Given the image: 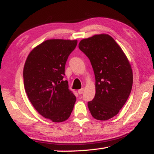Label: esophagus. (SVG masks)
Wrapping results in <instances>:
<instances>
[{
    "instance_id": "34e87169",
    "label": "esophagus",
    "mask_w": 154,
    "mask_h": 154,
    "mask_svg": "<svg viewBox=\"0 0 154 154\" xmlns=\"http://www.w3.org/2000/svg\"><path fill=\"white\" fill-rule=\"evenodd\" d=\"M83 91H84V88H81V89L78 90V92H79V94H81L83 92Z\"/></svg>"
}]
</instances>
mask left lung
I'll return each instance as SVG.
<instances>
[{"label": "left lung", "instance_id": "1", "mask_svg": "<svg viewBox=\"0 0 154 154\" xmlns=\"http://www.w3.org/2000/svg\"><path fill=\"white\" fill-rule=\"evenodd\" d=\"M79 48L89 58L95 76V96L88 102V109L94 119L106 121L119 113L131 92V66L121 48L108 34L81 40Z\"/></svg>", "mask_w": 154, "mask_h": 154}]
</instances>
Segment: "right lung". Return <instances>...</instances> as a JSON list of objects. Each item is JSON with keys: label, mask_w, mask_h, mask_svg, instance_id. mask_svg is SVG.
I'll use <instances>...</instances> for the list:
<instances>
[{"label": "right lung", "mask_w": 154, "mask_h": 154, "mask_svg": "<svg viewBox=\"0 0 154 154\" xmlns=\"http://www.w3.org/2000/svg\"><path fill=\"white\" fill-rule=\"evenodd\" d=\"M77 40L50 39L33 48L25 62V91L33 107L54 123L66 121L76 98L63 81L65 64L77 45Z\"/></svg>", "instance_id": "obj_1"}]
</instances>
